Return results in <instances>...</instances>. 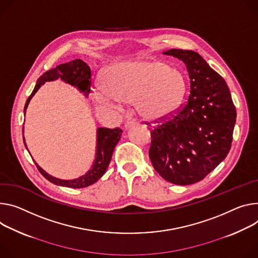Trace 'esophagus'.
<instances>
[{"label":"esophagus","mask_w":258,"mask_h":258,"mask_svg":"<svg viewBox=\"0 0 258 258\" xmlns=\"http://www.w3.org/2000/svg\"><path fill=\"white\" fill-rule=\"evenodd\" d=\"M136 123H137V121H136L135 119H132V120H127V121L125 122V124H124V127H125V128H130L131 126L135 125Z\"/></svg>","instance_id":"34e87169"}]
</instances>
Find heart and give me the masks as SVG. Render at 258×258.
<instances>
[{"instance_id":"heart-1","label":"heart","mask_w":258,"mask_h":258,"mask_svg":"<svg viewBox=\"0 0 258 258\" xmlns=\"http://www.w3.org/2000/svg\"><path fill=\"white\" fill-rule=\"evenodd\" d=\"M103 83L105 89L93 92L97 103L110 107L119 102L135 103L139 115L149 121L171 116L181 105L187 87L180 69L151 59L112 64L105 70Z\"/></svg>"}]
</instances>
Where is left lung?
Segmentation results:
<instances>
[{"instance_id":"left-lung-1","label":"left lung","mask_w":258,"mask_h":258,"mask_svg":"<svg viewBox=\"0 0 258 258\" xmlns=\"http://www.w3.org/2000/svg\"><path fill=\"white\" fill-rule=\"evenodd\" d=\"M163 54L185 63L190 93L172 119L150 132L149 157L163 179L189 185L203 180L229 152L236 107L224 79L198 52L170 49Z\"/></svg>"}]
</instances>
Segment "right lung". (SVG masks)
<instances>
[{"label": "right lung", "instance_id": "add662e5", "mask_svg": "<svg viewBox=\"0 0 258 258\" xmlns=\"http://www.w3.org/2000/svg\"><path fill=\"white\" fill-rule=\"evenodd\" d=\"M91 72L90 68L81 59H74L72 61H69L66 63L58 64L56 68L49 70V71L45 72L40 78L37 80V84L31 93V96L27 100L25 106V115L27 108L30 104V101L34 97L35 93L38 89L47 81H54L57 79H61L63 82L76 87L80 92H82L85 97H88V93L90 92V84H91ZM122 131L117 128H107V127H99L97 130V147H96V156L93 160L92 166L90 170H88L84 175L80 176L79 178L72 179V180H62L55 178L48 173H46L41 167H39L38 163L35 161L36 166L39 172L47 179L49 182L64 186V187H71V188H83L87 187L93 183H96L106 172L114 148L119 142L121 137ZM22 137H23V127H22ZM23 143H25L26 148V140L23 137Z\"/></svg>", "mask_w": 258, "mask_h": 258}]
</instances>
